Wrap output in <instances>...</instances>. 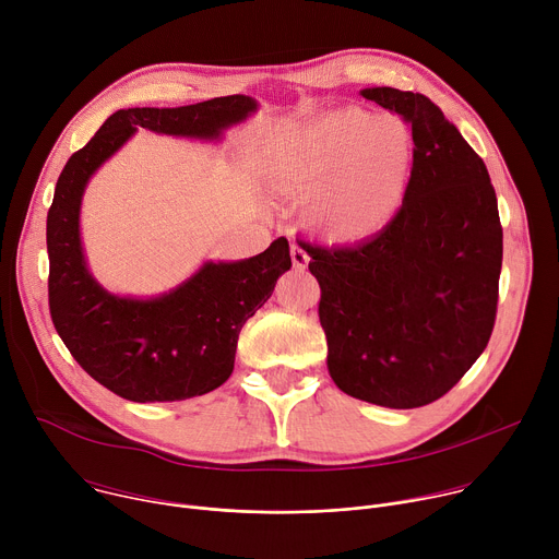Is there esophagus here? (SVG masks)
<instances>
[{
  "instance_id": "obj_1",
  "label": "esophagus",
  "mask_w": 559,
  "mask_h": 559,
  "mask_svg": "<svg viewBox=\"0 0 559 559\" xmlns=\"http://www.w3.org/2000/svg\"><path fill=\"white\" fill-rule=\"evenodd\" d=\"M292 263H294V270L302 272L307 267V263H309L307 252L302 248H298V246H292Z\"/></svg>"
}]
</instances>
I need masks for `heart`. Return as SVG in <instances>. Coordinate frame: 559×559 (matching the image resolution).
I'll list each match as a JSON object with an SVG mask.
<instances>
[{
	"label": "heart",
	"mask_w": 559,
	"mask_h": 559,
	"mask_svg": "<svg viewBox=\"0 0 559 559\" xmlns=\"http://www.w3.org/2000/svg\"><path fill=\"white\" fill-rule=\"evenodd\" d=\"M416 166V141L395 115L343 106L285 132L270 150L267 173L302 197V221L334 246L382 234L401 214Z\"/></svg>",
	"instance_id": "obj_1"
}]
</instances>
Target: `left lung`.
I'll list each match as a JSON object with an SVG mask.
<instances>
[{
  "instance_id": "left-lung-1",
  "label": "left lung",
  "mask_w": 559,
  "mask_h": 559,
  "mask_svg": "<svg viewBox=\"0 0 559 559\" xmlns=\"http://www.w3.org/2000/svg\"><path fill=\"white\" fill-rule=\"evenodd\" d=\"M360 95L412 123L407 201L365 243L300 246L321 285L318 316L336 386L371 405L416 409L444 395L491 338L498 199L483 158L431 99L389 86Z\"/></svg>"
}]
</instances>
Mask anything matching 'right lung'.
<instances>
[{
	"label": "right lung",
	"mask_w": 559,
	"mask_h": 559,
	"mask_svg": "<svg viewBox=\"0 0 559 559\" xmlns=\"http://www.w3.org/2000/svg\"><path fill=\"white\" fill-rule=\"evenodd\" d=\"M259 102L214 97L181 108L117 110L61 170L48 210V302L57 334L99 384L132 403H175L221 386L234 369L241 328L292 267L281 236L241 261H203L177 287L154 296L108 292L91 272L82 241V201L97 170L143 128L221 143Z\"/></svg>",
	"instance_id": "obj_1"
}]
</instances>
